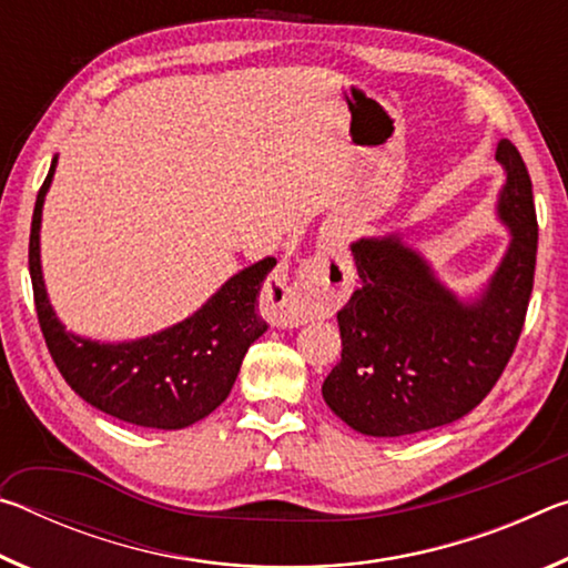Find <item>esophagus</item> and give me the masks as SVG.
<instances>
[{
    "label": "esophagus",
    "mask_w": 568,
    "mask_h": 568,
    "mask_svg": "<svg viewBox=\"0 0 568 568\" xmlns=\"http://www.w3.org/2000/svg\"><path fill=\"white\" fill-rule=\"evenodd\" d=\"M351 257L341 245L325 243L318 253L297 265L293 281L267 283L265 307L283 328L303 325L348 283Z\"/></svg>",
    "instance_id": "1"
}]
</instances>
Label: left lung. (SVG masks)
<instances>
[{"label": "left lung", "instance_id": "left-lung-1", "mask_svg": "<svg viewBox=\"0 0 568 568\" xmlns=\"http://www.w3.org/2000/svg\"><path fill=\"white\" fill-rule=\"evenodd\" d=\"M498 217L511 243L484 293L460 301L398 235L351 245L361 285L338 311L341 363L323 381L328 408L376 438L420 434L464 418L501 378L534 287L538 225L531 178L511 142Z\"/></svg>", "mask_w": 568, "mask_h": 568}]
</instances>
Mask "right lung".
Masks as SVG:
<instances>
[{"instance_id":"add662e5","label":"right lung","mask_w":568,"mask_h":568,"mask_svg":"<svg viewBox=\"0 0 568 568\" xmlns=\"http://www.w3.org/2000/svg\"><path fill=\"white\" fill-rule=\"evenodd\" d=\"M54 168L57 158L34 203L30 275L37 318L62 378L90 406L132 426L178 430L210 416L230 396L250 345L267 331L257 297L275 257L230 277L200 311L172 328L128 343L80 338L54 315L40 263L42 205Z\"/></svg>"}]
</instances>
